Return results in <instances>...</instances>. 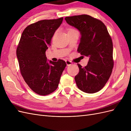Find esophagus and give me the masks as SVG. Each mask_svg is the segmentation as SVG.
Returning <instances> with one entry per match:
<instances>
[{
    "label": "esophagus",
    "instance_id": "1",
    "mask_svg": "<svg viewBox=\"0 0 131 131\" xmlns=\"http://www.w3.org/2000/svg\"><path fill=\"white\" fill-rule=\"evenodd\" d=\"M66 64H67V66H69L72 64V62L70 61H66Z\"/></svg>",
    "mask_w": 131,
    "mask_h": 131
}]
</instances>
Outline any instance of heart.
<instances>
[{"instance_id": "obj_1", "label": "heart", "mask_w": 131, "mask_h": 131, "mask_svg": "<svg viewBox=\"0 0 131 131\" xmlns=\"http://www.w3.org/2000/svg\"><path fill=\"white\" fill-rule=\"evenodd\" d=\"M73 30V29H69V30Z\"/></svg>"}]
</instances>
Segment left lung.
I'll return each instance as SVG.
<instances>
[{
  "label": "left lung",
  "instance_id": "8db88e82",
  "mask_svg": "<svg viewBox=\"0 0 131 131\" xmlns=\"http://www.w3.org/2000/svg\"><path fill=\"white\" fill-rule=\"evenodd\" d=\"M69 25L80 31L78 52L89 57L86 67L78 64L79 73L75 77L78 88L88 93L98 92L105 86L114 67L112 38L101 21L88 15L66 17Z\"/></svg>",
  "mask_w": 131,
  "mask_h": 131
}]
</instances>
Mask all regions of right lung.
Listing matches in <instances>:
<instances>
[{
  "mask_svg": "<svg viewBox=\"0 0 131 131\" xmlns=\"http://www.w3.org/2000/svg\"><path fill=\"white\" fill-rule=\"evenodd\" d=\"M63 19H43L29 25L18 43L16 55L21 75L30 89L39 95H48L57 89L67 66L62 59L48 62L45 53Z\"/></svg>",
  "mask_w": 131,
  "mask_h": 131,
  "instance_id": "obj_1",
  "label": "right lung"
}]
</instances>
